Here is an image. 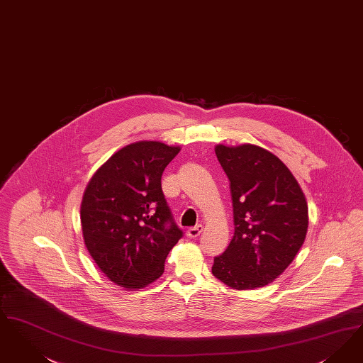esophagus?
<instances>
[{
    "instance_id": "esophagus-1",
    "label": "esophagus",
    "mask_w": 363,
    "mask_h": 363,
    "mask_svg": "<svg viewBox=\"0 0 363 363\" xmlns=\"http://www.w3.org/2000/svg\"><path fill=\"white\" fill-rule=\"evenodd\" d=\"M203 227L201 224H199V225H196V227H191V228H189L188 231H186V236L190 238V239H193V238H197V236H200V233H203Z\"/></svg>"
}]
</instances>
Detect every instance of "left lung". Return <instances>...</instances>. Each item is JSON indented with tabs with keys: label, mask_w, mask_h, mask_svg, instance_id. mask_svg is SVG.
Returning a JSON list of instances; mask_svg holds the SVG:
<instances>
[{
	"label": "left lung",
	"mask_w": 363,
	"mask_h": 363,
	"mask_svg": "<svg viewBox=\"0 0 363 363\" xmlns=\"http://www.w3.org/2000/svg\"><path fill=\"white\" fill-rule=\"evenodd\" d=\"M215 152L230 179L235 233L212 274L233 289L261 288L285 272L304 243V193L285 163L259 145H218Z\"/></svg>",
	"instance_id": "left-lung-1"
}]
</instances>
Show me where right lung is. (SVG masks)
<instances>
[{"instance_id": "add662e5", "label": "right lung", "mask_w": 363, "mask_h": 363, "mask_svg": "<svg viewBox=\"0 0 363 363\" xmlns=\"http://www.w3.org/2000/svg\"><path fill=\"white\" fill-rule=\"evenodd\" d=\"M181 147L142 140L123 147L89 181L81 224L89 254L125 289L158 279L182 238L162 191V174Z\"/></svg>"}]
</instances>
